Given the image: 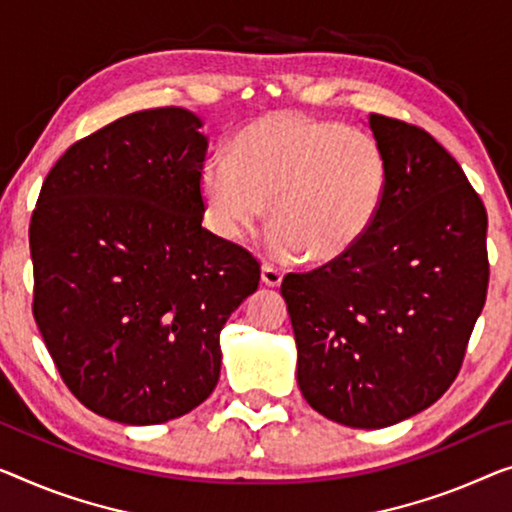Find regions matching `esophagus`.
<instances>
[{
	"instance_id": "obj_1",
	"label": "esophagus",
	"mask_w": 512,
	"mask_h": 512,
	"mask_svg": "<svg viewBox=\"0 0 512 512\" xmlns=\"http://www.w3.org/2000/svg\"><path fill=\"white\" fill-rule=\"evenodd\" d=\"M282 276H285V273H282L278 266H273V264H264L262 266V282H264V285L278 287L280 282H282Z\"/></svg>"
}]
</instances>
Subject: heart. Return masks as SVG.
<instances>
[{"instance_id":"obj_1","label":"heart","mask_w":512,"mask_h":512,"mask_svg":"<svg viewBox=\"0 0 512 512\" xmlns=\"http://www.w3.org/2000/svg\"><path fill=\"white\" fill-rule=\"evenodd\" d=\"M386 160L372 135L296 112L241 128L230 160L213 158L200 190L211 230L236 241L264 207L276 243L305 262L345 255L375 223Z\"/></svg>"}]
</instances>
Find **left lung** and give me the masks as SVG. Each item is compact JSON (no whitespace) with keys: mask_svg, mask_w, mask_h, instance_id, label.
Instances as JSON below:
<instances>
[{"mask_svg":"<svg viewBox=\"0 0 512 512\" xmlns=\"http://www.w3.org/2000/svg\"><path fill=\"white\" fill-rule=\"evenodd\" d=\"M386 188L368 234L312 271L287 273L303 398L377 430L437 402L485 305L487 211L457 160L407 121L370 114Z\"/></svg>","mask_w":512,"mask_h":512,"instance_id":"1","label":"left lung"}]
</instances>
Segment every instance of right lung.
I'll list each match as a JSON object with an SVG mask.
<instances>
[{
  "label": "right lung",
  "mask_w": 512,
  "mask_h": 512,
  "mask_svg": "<svg viewBox=\"0 0 512 512\" xmlns=\"http://www.w3.org/2000/svg\"><path fill=\"white\" fill-rule=\"evenodd\" d=\"M202 121L126 114L64 151L29 223L34 319L98 416L158 425L209 398L220 331L259 285L246 248L202 227Z\"/></svg>",
  "instance_id": "right-lung-1"
}]
</instances>
